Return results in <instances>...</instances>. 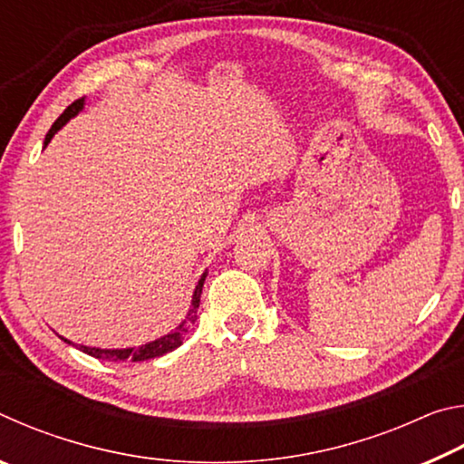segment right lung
<instances>
[{
    "label": "right lung",
    "mask_w": 464,
    "mask_h": 464,
    "mask_svg": "<svg viewBox=\"0 0 464 464\" xmlns=\"http://www.w3.org/2000/svg\"><path fill=\"white\" fill-rule=\"evenodd\" d=\"M83 108V98L82 100H75L72 106L65 108V112H63L57 121L53 122L51 130L46 132L44 137V147L51 143V139L54 137V132L61 130V127H65V124L73 119V116L80 112V110ZM204 278H207V272L202 274L198 285H196L194 288V295H192V307L190 311H188V317L179 324L174 332H169L168 335L160 337V340L155 342H149L145 345H139V348H124V350H102V348H88V345H80V350L85 352V354H90L93 358H100V360H110V362H127V360H130V362H143V360H151V358H160L163 354H168V352L176 350L178 345H182L184 337L188 334V327H190V324H194L196 321V313H198V304H200V295H202V286H204ZM63 342L72 343L69 340H65V337H61Z\"/></svg>",
    "instance_id": "obj_1"
}]
</instances>
